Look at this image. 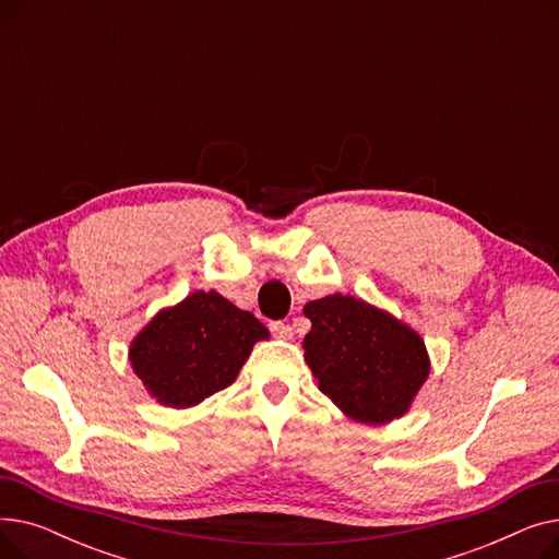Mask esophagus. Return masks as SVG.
<instances>
[{"label":"esophagus","mask_w":559,"mask_h":559,"mask_svg":"<svg viewBox=\"0 0 559 559\" xmlns=\"http://www.w3.org/2000/svg\"><path fill=\"white\" fill-rule=\"evenodd\" d=\"M270 331H272V335L278 337V340H292V335H295V333H292V326L285 324V321H272Z\"/></svg>","instance_id":"obj_1"}]
</instances>
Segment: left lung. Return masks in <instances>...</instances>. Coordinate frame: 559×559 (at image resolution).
Here are the masks:
<instances>
[{"label":"left lung","instance_id":"8db88e82","mask_svg":"<svg viewBox=\"0 0 559 559\" xmlns=\"http://www.w3.org/2000/svg\"><path fill=\"white\" fill-rule=\"evenodd\" d=\"M306 362L342 413L367 426L401 419L430 373L424 340L401 319L350 295L306 304Z\"/></svg>","mask_w":559,"mask_h":559}]
</instances>
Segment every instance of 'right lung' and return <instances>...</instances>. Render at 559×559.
Here are the masks:
<instances>
[{
    "instance_id": "obj_1",
    "label": "right lung",
    "mask_w": 559,
    "mask_h": 559,
    "mask_svg": "<svg viewBox=\"0 0 559 559\" xmlns=\"http://www.w3.org/2000/svg\"><path fill=\"white\" fill-rule=\"evenodd\" d=\"M270 331L219 292L197 289L163 308L131 342L129 360L160 405L192 407L238 378L253 344Z\"/></svg>"
}]
</instances>
